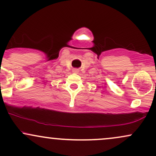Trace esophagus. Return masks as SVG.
Segmentation results:
<instances>
[{
  "label": "esophagus",
  "instance_id": "1",
  "mask_svg": "<svg viewBox=\"0 0 156 156\" xmlns=\"http://www.w3.org/2000/svg\"><path fill=\"white\" fill-rule=\"evenodd\" d=\"M73 72L74 73H76V74H77V73H78V72H79V69H74L73 70Z\"/></svg>",
  "mask_w": 156,
  "mask_h": 156
}]
</instances>
